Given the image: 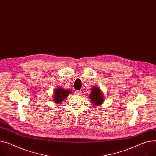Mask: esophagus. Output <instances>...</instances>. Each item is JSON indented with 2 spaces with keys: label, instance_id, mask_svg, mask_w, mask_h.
<instances>
[{
  "label": "esophagus",
  "instance_id": "34e87169",
  "mask_svg": "<svg viewBox=\"0 0 156 156\" xmlns=\"http://www.w3.org/2000/svg\"><path fill=\"white\" fill-rule=\"evenodd\" d=\"M76 94H77L78 95H80L82 94V91H80V90H76Z\"/></svg>",
  "mask_w": 156,
  "mask_h": 156
}]
</instances>
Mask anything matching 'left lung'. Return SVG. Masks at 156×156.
Returning <instances> with one entry per match:
<instances>
[{"label": "left lung", "mask_w": 156, "mask_h": 156, "mask_svg": "<svg viewBox=\"0 0 156 156\" xmlns=\"http://www.w3.org/2000/svg\"><path fill=\"white\" fill-rule=\"evenodd\" d=\"M89 99L95 106H99L104 101V95L99 87L93 86L91 88Z\"/></svg>", "instance_id": "obj_1"}]
</instances>
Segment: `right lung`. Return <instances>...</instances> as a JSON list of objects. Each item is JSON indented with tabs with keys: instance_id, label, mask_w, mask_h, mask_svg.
I'll use <instances>...</instances> for the list:
<instances>
[{
	"instance_id": "add662e5",
	"label": "right lung",
	"mask_w": 156,
	"mask_h": 156,
	"mask_svg": "<svg viewBox=\"0 0 156 156\" xmlns=\"http://www.w3.org/2000/svg\"><path fill=\"white\" fill-rule=\"evenodd\" d=\"M71 93L70 89H65L61 86H58L54 91L52 101L55 104H60V102L64 101L67 98L69 94Z\"/></svg>"
}]
</instances>
